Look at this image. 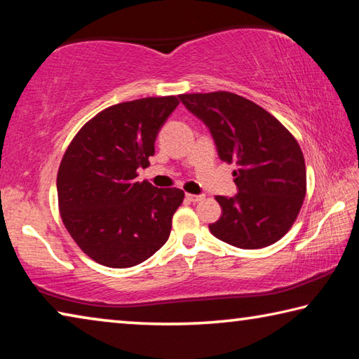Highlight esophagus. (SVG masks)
<instances>
[{
    "mask_svg": "<svg viewBox=\"0 0 359 359\" xmlns=\"http://www.w3.org/2000/svg\"><path fill=\"white\" fill-rule=\"evenodd\" d=\"M187 199L190 203H199L204 199V194H187Z\"/></svg>",
    "mask_w": 359,
    "mask_h": 359,
    "instance_id": "esophagus-1",
    "label": "esophagus"
}]
</instances>
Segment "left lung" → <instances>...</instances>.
Returning a JSON list of instances; mask_svg holds the SVG:
<instances>
[{
	"label": "left lung",
	"mask_w": 359,
	"mask_h": 359,
	"mask_svg": "<svg viewBox=\"0 0 359 359\" xmlns=\"http://www.w3.org/2000/svg\"><path fill=\"white\" fill-rule=\"evenodd\" d=\"M208 126L220 160L236 163L238 194L217 196L222 208L210 233L229 245L263 248L293 226L306 196V163L293 135L274 115L229 92L180 95Z\"/></svg>",
	"instance_id": "obj_1"
}]
</instances>
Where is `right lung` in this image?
<instances>
[{
    "label": "right lung",
    "mask_w": 359,
    "mask_h": 359,
    "mask_svg": "<svg viewBox=\"0 0 359 359\" xmlns=\"http://www.w3.org/2000/svg\"><path fill=\"white\" fill-rule=\"evenodd\" d=\"M177 106V96L120 102L87 121L66 149L57 175L60 214L96 263L136 266L171 234L184 191L136 177L139 168L149 166L158 133Z\"/></svg>",
    "instance_id": "1"
}]
</instances>
